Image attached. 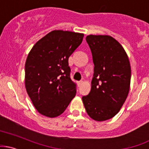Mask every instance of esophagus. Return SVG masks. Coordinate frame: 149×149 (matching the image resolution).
Segmentation results:
<instances>
[{"label":"esophagus","instance_id":"esophagus-1","mask_svg":"<svg viewBox=\"0 0 149 149\" xmlns=\"http://www.w3.org/2000/svg\"><path fill=\"white\" fill-rule=\"evenodd\" d=\"M83 81H78V86H81V85L83 84Z\"/></svg>","mask_w":149,"mask_h":149}]
</instances>
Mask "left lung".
Segmentation results:
<instances>
[{"instance_id":"left-lung-1","label":"left lung","mask_w":149,"mask_h":149,"mask_svg":"<svg viewBox=\"0 0 149 149\" xmlns=\"http://www.w3.org/2000/svg\"><path fill=\"white\" fill-rule=\"evenodd\" d=\"M94 63L91 92L82 100L88 115L102 122L112 118L125 103L131 81V67L122 45L108 35H88Z\"/></svg>"}]
</instances>
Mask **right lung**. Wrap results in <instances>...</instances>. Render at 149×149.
I'll use <instances>...</instances> for the list:
<instances>
[{"mask_svg":"<svg viewBox=\"0 0 149 149\" xmlns=\"http://www.w3.org/2000/svg\"><path fill=\"white\" fill-rule=\"evenodd\" d=\"M84 35L54 30L32 48L25 62V88L37 110L48 117L61 114L76 93L68 58Z\"/></svg>","mask_w":149,"mask_h":149,"instance_id":"obj_1","label":"right lung"}]
</instances>
